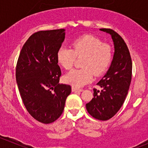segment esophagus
Here are the masks:
<instances>
[{
	"label": "esophagus",
	"instance_id": "obj_1",
	"mask_svg": "<svg viewBox=\"0 0 148 148\" xmlns=\"http://www.w3.org/2000/svg\"><path fill=\"white\" fill-rule=\"evenodd\" d=\"M71 90H72V92H82L83 91L82 89L77 88V87H71Z\"/></svg>",
	"mask_w": 148,
	"mask_h": 148
}]
</instances>
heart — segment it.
Masks as SVG:
<instances>
[{
  "instance_id": "1",
  "label": "heart",
  "mask_w": 148,
  "mask_h": 148,
  "mask_svg": "<svg viewBox=\"0 0 148 148\" xmlns=\"http://www.w3.org/2000/svg\"><path fill=\"white\" fill-rule=\"evenodd\" d=\"M72 48L62 46L57 53L58 64L67 70L71 69L76 57H83L81 66L67 73L64 77L66 83L74 87H83L100 76L110 65L112 60V48L109 45L92 35H84L73 41Z\"/></svg>"
}]
</instances>
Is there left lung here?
Segmentation results:
<instances>
[{
    "instance_id": "1",
    "label": "left lung",
    "mask_w": 148,
    "mask_h": 148,
    "mask_svg": "<svg viewBox=\"0 0 148 148\" xmlns=\"http://www.w3.org/2000/svg\"><path fill=\"white\" fill-rule=\"evenodd\" d=\"M111 36L114 54L110 67L97 83L101 90H93L94 97L86 104L87 112L95 119L106 121L122 106L132 80V63L127 44L121 36L110 29H100Z\"/></svg>"
}]
</instances>
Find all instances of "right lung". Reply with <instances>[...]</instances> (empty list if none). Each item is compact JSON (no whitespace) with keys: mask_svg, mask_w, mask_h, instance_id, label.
Listing matches in <instances>:
<instances>
[{"mask_svg":"<svg viewBox=\"0 0 148 148\" xmlns=\"http://www.w3.org/2000/svg\"><path fill=\"white\" fill-rule=\"evenodd\" d=\"M65 39V29L40 31L30 36L20 52L16 79L22 101L30 115L50 124L62 114L68 84H60L61 69L57 53Z\"/></svg>","mask_w":148,"mask_h":148,"instance_id":"obj_1","label":"right lung"}]
</instances>
